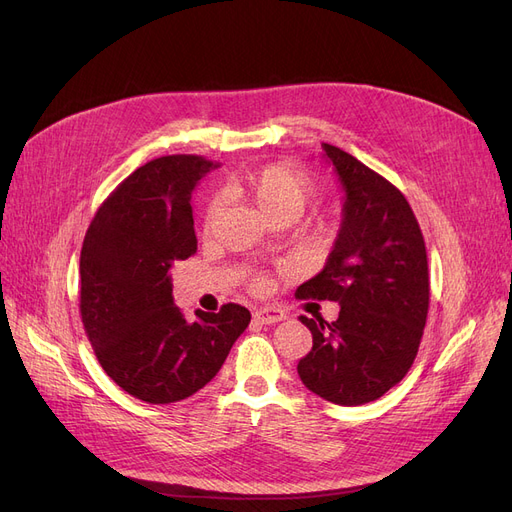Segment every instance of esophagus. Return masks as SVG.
Returning <instances> with one entry per match:
<instances>
[{
	"instance_id": "esophagus-1",
	"label": "esophagus",
	"mask_w": 512,
	"mask_h": 512,
	"mask_svg": "<svg viewBox=\"0 0 512 512\" xmlns=\"http://www.w3.org/2000/svg\"><path fill=\"white\" fill-rule=\"evenodd\" d=\"M254 319L258 323H264V325H273L277 321H283L285 313L281 309H277V306H262V309H258L254 313Z\"/></svg>"
}]
</instances>
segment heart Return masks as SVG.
<instances>
[{"mask_svg": "<svg viewBox=\"0 0 512 512\" xmlns=\"http://www.w3.org/2000/svg\"><path fill=\"white\" fill-rule=\"evenodd\" d=\"M235 201L254 208L269 224L294 222L317 195V182L302 170L290 166H267L245 174H235L224 187ZM218 214L210 203L203 214V229H210Z\"/></svg>", "mask_w": 512, "mask_h": 512, "instance_id": "obj_1", "label": "heart"}]
</instances>
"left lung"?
I'll use <instances>...</instances> for the list:
<instances>
[{
  "mask_svg": "<svg viewBox=\"0 0 512 512\" xmlns=\"http://www.w3.org/2000/svg\"><path fill=\"white\" fill-rule=\"evenodd\" d=\"M344 191L342 222L321 273L298 298L334 300L338 319L300 321L313 349L298 361L302 384L336 405H361L393 388L418 355L428 313V262L403 193L346 151L323 142Z\"/></svg>",
  "mask_w": 512,
  "mask_h": 512,
  "instance_id": "8db88e82",
  "label": "left lung"
}]
</instances>
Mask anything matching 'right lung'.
I'll return each mask as SVG.
<instances>
[{"label":"right lung","mask_w":512,"mask_h":512,"mask_svg":"<svg viewBox=\"0 0 512 512\" xmlns=\"http://www.w3.org/2000/svg\"><path fill=\"white\" fill-rule=\"evenodd\" d=\"M216 163L168 155L134 170L102 201L79 258V311L107 376L163 405L191 397L227 359L252 315L241 304L187 321L172 267L197 252L191 193Z\"/></svg>","instance_id":"1"}]
</instances>
